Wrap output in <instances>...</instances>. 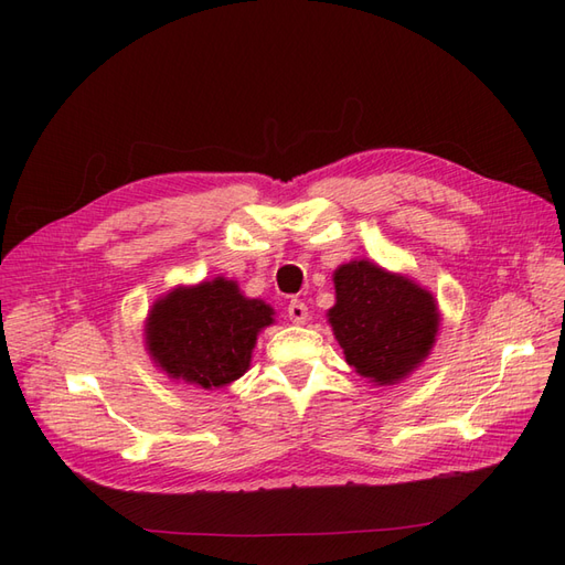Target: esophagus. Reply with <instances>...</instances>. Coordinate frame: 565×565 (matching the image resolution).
Listing matches in <instances>:
<instances>
[{"label": "esophagus", "instance_id": "1", "mask_svg": "<svg viewBox=\"0 0 565 565\" xmlns=\"http://www.w3.org/2000/svg\"><path fill=\"white\" fill-rule=\"evenodd\" d=\"M287 318L292 320L295 324H303L306 320H309V309H306L303 301L295 299V301L287 303Z\"/></svg>", "mask_w": 565, "mask_h": 565}]
</instances>
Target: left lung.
<instances>
[{
	"label": "left lung",
	"mask_w": 565,
	"mask_h": 565,
	"mask_svg": "<svg viewBox=\"0 0 565 565\" xmlns=\"http://www.w3.org/2000/svg\"><path fill=\"white\" fill-rule=\"evenodd\" d=\"M334 292L332 332L361 377L398 384L434 349L440 313L434 295L415 280L355 259L334 270Z\"/></svg>",
	"instance_id": "1"
}]
</instances>
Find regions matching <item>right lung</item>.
<instances>
[{"mask_svg":"<svg viewBox=\"0 0 565 565\" xmlns=\"http://www.w3.org/2000/svg\"><path fill=\"white\" fill-rule=\"evenodd\" d=\"M273 309L247 299L235 280L214 278L174 287L146 318V347L167 377L218 388L249 370L252 349L273 324Z\"/></svg>","mask_w":565,"mask_h":565,"instance_id":"1","label":"right lung"}]
</instances>
